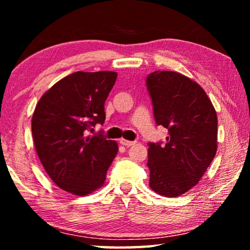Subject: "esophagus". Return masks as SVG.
I'll use <instances>...</instances> for the list:
<instances>
[{"instance_id": "34e87169", "label": "esophagus", "mask_w": 250, "mask_h": 250, "mask_svg": "<svg viewBox=\"0 0 250 250\" xmlns=\"http://www.w3.org/2000/svg\"><path fill=\"white\" fill-rule=\"evenodd\" d=\"M120 143L122 146H133L134 145V141H129V140H125V139H120Z\"/></svg>"}]
</instances>
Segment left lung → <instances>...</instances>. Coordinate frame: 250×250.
<instances>
[{"instance_id": "left-lung-1", "label": "left lung", "mask_w": 250, "mask_h": 250, "mask_svg": "<svg viewBox=\"0 0 250 250\" xmlns=\"http://www.w3.org/2000/svg\"><path fill=\"white\" fill-rule=\"evenodd\" d=\"M146 87L156 125L168 131L166 145L147 143L150 188L180 196L198 183L216 154V111L200 84L175 71L151 73Z\"/></svg>"}]
</instances>
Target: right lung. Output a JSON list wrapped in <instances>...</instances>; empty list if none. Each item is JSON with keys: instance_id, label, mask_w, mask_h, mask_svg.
<instances>
[{"instance_id": "obj_1", "label": "right lung", "mask_w": 250, "mask_h": 250, "mask_svg": "<svg viewBox=\"0 0 250 250\" xmlns=\"http://www.w3.org/2000/svg\"><path fill=\"white\" fill-rule=\"evenodd\" d=\"M115 71H76L42 96L32 118L37 155L50 179L74 195L104 185L118 153L116 141L87 135L105 120L104 101L116 83Z\"/></svg>"}]
</instances>
